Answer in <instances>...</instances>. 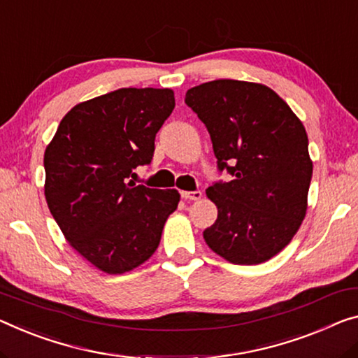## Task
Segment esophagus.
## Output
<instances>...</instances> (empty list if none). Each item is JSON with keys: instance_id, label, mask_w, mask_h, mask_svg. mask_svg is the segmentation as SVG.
Instances as JSON below:
<instances>
[{"instance_id": "1", "label": "esophagus", "mask_w": 358, "mask_h": 358, "mask_svg": "<svg viewBox=\"0 0 358 358\" xmlns=\"http://www.w3.org/2000/svg\"><path fill=\"white\" fill-rule=\"evenodd\" d=\"M203 196V194L200 190H195V192H182V198H185V200H200V198Z\"/></svg>"}]
</instances>
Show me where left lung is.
<instances>
[{
	"mask_svg": "<svg viewBox=\"0 0 358 358\" xmlns=\"http://www.w3.org/2000/svg\"><path fill=\"white\" fill-rule=\"evenodd\" d=\"M185 103L211 136L219 171L234 176L206 189L217 206L206 245L240 266L268 261L306 217L313 166L304 124L277 92L250 81H208Z\"/></svg>",
	"mask_w": 358,
	"mask_h": 358,
	"instance_id": "1",
	"label": "left lung"
}]
</instances>
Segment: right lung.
Wrapping results in <instances>:
<instances>
[{"label": "right lung", "instance_id": "right-lung-1", "mask_svg": "<svg viewBox=\"0 0 358 358\" xmlns=\"http://www.w3.org/2000/svg\"><path fill=\"white\" fill-rule=\"evenodd\" d=\"M173 90L122 87L75 106L45 152V196L65 240L106 273H124L157 251L180 200L176 189L136 185L152 162Z\"/></svg>", "mask_w": 358, "mask_h": 358}]
</instances>
